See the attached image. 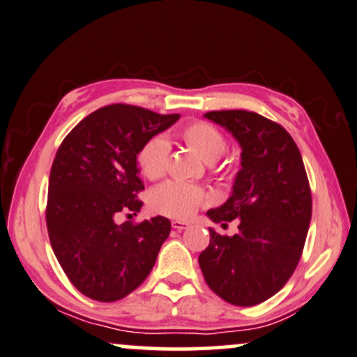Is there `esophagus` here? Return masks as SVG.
Listing matches in <instances>:
<instances>
[{
  "label": "esophagus",
  "instance_id": "1",
  "mask_svg": "<svg viewBox=\"0 0 357 357\" xmlns=\"http://www.w3.org/2000/svg\"><path fill=\"white\" fill-rule=\"evenodd\" d=\"M171 225H173L174 230H188V228L191 227V223L184 222V220H173L171 222Z\"/></svg>",
  "mask_w": 357,
  "mask_h": 357
}]
</instances>
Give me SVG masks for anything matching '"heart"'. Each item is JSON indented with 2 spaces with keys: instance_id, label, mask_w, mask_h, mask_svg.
Masks as SVG:
<instances>
[{
  "instance_id": "1",
  "label": "heart",
  "mask_w": 357,
  "mask_h": 357,
  "mask_svg": "<svg viewBox=\"0 0 357 357\" xmlns=\"http://www.w3.org/2000/svg\"><path fill=\"white\" fill-rule=\"evenodd\" d=\"M181 137L207 163L220 158L227 150V139L211 123H189ZM168 158L169 142L165 137H153L146 142L139 153L142 173L149 179L161 178L168 166ZM206 201L207 196L201 188L181 181H166L150 194V206L153 211L179 218L191 217Z\"/></svg>"
}]
</instances>
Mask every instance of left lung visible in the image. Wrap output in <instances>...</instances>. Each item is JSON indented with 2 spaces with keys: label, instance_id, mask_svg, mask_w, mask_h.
Listing matches in <instances>:
<instances>
[{
  "label": "left lung",
  "instance_id": "1",
  "mask_svg": "<svg viewBox=\"0 0 357 357\" xmlns=\"http://www.w3.org/2000/svg\"><path fill=\"white\" fill-rule=\"evenodd\" d=\"M204 117L238 142L240 171L230 197L207 217L238 234L208 228L199 255L207 286L228 303L251 307L286 286L301 259L312 218V194L302 155L284 127L256 112L212 111Z\"/></svg>",
  "mask_w": 357,
  "mask_h": 357
}]
</instances>
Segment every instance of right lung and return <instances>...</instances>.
<instances>
[{
    "mask_svg": "<svg viewBox=\"0 0 357 357\" xmlns=\"http://www.w3.org/2000/svg\"><path fill=\"white\" fill-rule=\"evenodd\" d=\"M178 119L112 104L84 117L56 151L47 201L50 245L71 284L93 301L116 302L135 291L168 238L166 217L137 225H117L116 217L144 206L137 155Z\"/></svg>",
    "mask_w": 357,
    "mask_h": 357,
    "instance_id": "obj_1",
    "label": "right lung"
}]
</instances>
